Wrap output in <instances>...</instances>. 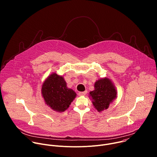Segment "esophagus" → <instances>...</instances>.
<instances>
[{"label":"esophagus","mask_w":157,"mask_h":157,"mask_svg":"<svg viewBox=\"0 0 157 157\" xmlns=\"http://www.w3.org/2000/svg\"><path fill=\"white\" fill-rule=\"evenodd\" d=\"M87 91H83V92H79L78 94L79 96H84V95H86L87 94Z\"/></svg>","instance_id":"esophagus-1"}]
</instances>
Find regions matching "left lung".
<instances>
[{"label": "left lung", "instance_id": "left-lung-1", "mask_svg": "<svg viewBox=\"0 0 157 157\" xmlns=\"http://www.w3.org/2000/svg\"><path fill=\"white\" fill-rule=\"evenodd\" d=\"M95 89L90 92L93 98V103L99 111L107 109L110 102L116 98L117 92L114 84L108 78L101 79L94 84Z\"/></svg>", "mask_w": 157, "mask_h": 157}]
</instances>
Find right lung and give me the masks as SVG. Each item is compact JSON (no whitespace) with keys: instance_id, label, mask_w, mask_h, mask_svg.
I'll return each instance as SVG.
<instances>
[{"instance_id":"right-lung-1","label":"right lung","mask_w":157,"mask_h":157,"mask_svg":"<svg viewBox=\"0 0 157 157\" xmlns=\"http://www.w3.org/2000/svg\"><path fill=\"white\" fill-rule=\"evenodd\" d=\"M41 93L46 104L58 112L68 109L76 96L73 90L66 87L64 78L56 73L51 75L43 82Z\"/></svg>"}]
</instances>
